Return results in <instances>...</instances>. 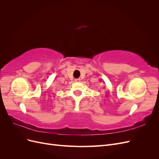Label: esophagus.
Instances as JSON below:
<instances>
[{
  "mask_svg": "<svg viewBox=\"0 0 159 159\" xmlns=\"http://www.w3.org/2000/svg\"><path fill=\"white\" fill-rule=\"evenodd\" d=\"M75 81H80V79H75Z\"/></svg>",
  "mask_w": 159,
  "mask_h": 159,
  "instance_id": "obj_1",
  "label": "esophagus"
}]
</instances>
